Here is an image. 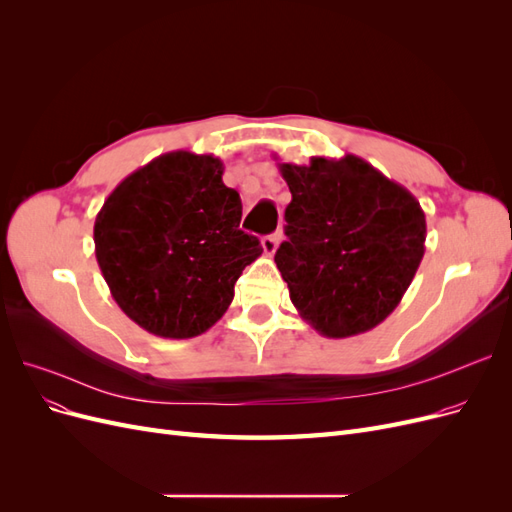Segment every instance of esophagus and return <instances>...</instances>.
<instances>
[{
    "label": "esophagus",
    "mask_w": 512,
    "mask_h": 512,
    "mask_svg": "<svg viewBox=\"0 0 512 512\" xmlns=\"http://www.w3.org/2000/svg\"><path fill=\"white\" fill-rule=\"evenodd\" d=\"M277 243H280V235H277V232H273V235L262 237V250H265L267 256H273L275 250H277Z\"/></svg>",
    "instance_id": "34e87169"
}]
</instances>
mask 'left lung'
Masks as SVG:
<instances>
[{"mask_svg": "<svg viewBox=\"0 0 512 512\" xmlns=\"http://www.w3.org/2000/svg\"><path fill=\"white\" fill-rule=\"evenodd\" d=\"M277 168L292 200L275 265L292 305L324 337L378 327L421 265L425 211L404 185L352 153Z\"/></svg>", "mask_w": 512, "mask_h": 512, "instance_id": "1", "label": "left lung"}]
</instances>
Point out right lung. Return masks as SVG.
I'll return each mask as SVG.
<instances>
[{
  "instance_id": "right-lung-1",
  "label": "right lung",
  "mask_w": 512,
  "mask_h": 512,
  "mask_svg": "<svg viewBox=\"0 0 512 512\" xmlns=\"http://www.w3.org/2000/svg\"><path fill=\"white\" fill-rule=\"evenodd\" d=\"M220 158L168 151L134 170L96 215L94 243L121 312L151 335L190 339L235 297L241 271L262 254L239 230L241 198Z\"/></svg>"
}]
</instances>
